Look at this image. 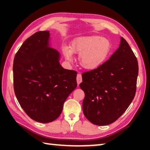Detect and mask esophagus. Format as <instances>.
Returning a JSON list of instances; mask_svg holds the SVG:
<instances>
[{
  "label": "esophagus",
  "mask_w": 150,
  "mask_h": 150,
  "mask_svg": "<svg viewBox=\"0 0 150 150\" xmlns=\"http://www.w3.org/2000/svg\"><path fill=\"white\" fill-rule=\"evenodd\" d=\"M77 82L78 85H79L80 83L82 82V76H81V74H80V73H78V74H77Z\"/></svg>",
  "instance_id": "34e87169"
}]
</instances>
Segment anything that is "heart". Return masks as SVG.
I'll return each instance as SVG.
<instances>
[{
  "instance_id": "b5f03b06",
  "label": "heart",
  "mask_w": 150,
  "mask_h": 150,
  "mask_svg": "<svg viewBox=\"0 0 150 150\" xmlns=\"http://www.w3.org/2000/svg\"><path fill=\"white\" fill-rule=\"evenodd\" d=\"M111 50L110 40L99 35H87L76 38L71 44L69 49L65 47L63 53L69 62L73 54H79V62L83 69L94 70L103 64Z\"/></svg>"
}]
</instances>
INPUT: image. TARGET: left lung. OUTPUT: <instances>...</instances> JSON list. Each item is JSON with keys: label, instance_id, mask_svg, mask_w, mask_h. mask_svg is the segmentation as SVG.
I'll return each instance as SVG.
<instances>
[{"label": "left lung", "instance_id": "1", "mask_svg": "<svg viewBox=\"0 0 150 150\" xmlns=\"http://www.w3.org/2000/svg\"><path fill=\"white\" fill-rule=\"evenodd\" d=\"M138 63L125 39L98 68L82 74L79 87L85 93L84 115L91 123L105 126L123 115L133 100L136 91Z\"/></svg>", "mask_w": 150, "mask_h": 150}]
</instances>
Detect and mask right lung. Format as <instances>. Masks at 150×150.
Instances as JSON below:
<instances>
[{
	"instance_id": "obj_1",
	"label": "right lung",
	"mask_w": 150,
	"mask_h": 150,
	"mask_svg": "<svg viewBox=\"0 0 150 150\" xmlns=\"http://www.w3.org/2000/svg\"><path fill=\"white\" fill-rule=\"evenodd\" d=\"M49 31L35 32L15 55V95L30 118L48 123L59 117L63 103L77 83V72L59 64V53L49 46Z\"/></svg>"
}]
</instances>
